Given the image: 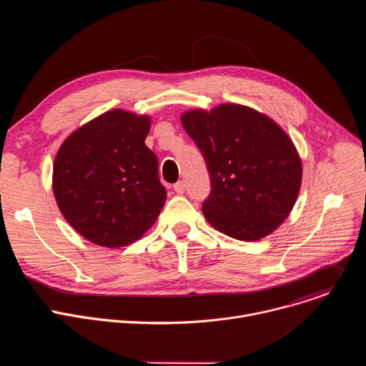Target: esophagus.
<instances>
[{
  "instance_id": "obj_1",
  "label": "esophagus",
  "mask_w": 366,
  "mask_h": 366,
  "mask_svg": "<svg viewBox=\"0 0 366 366\" xmlns=\"http://www.w3.org/2000/svg\"><path fill=\"white\" fill-rule=\"evenodd\" d=\"M174 189L177 194H184L185 191V184L182 181H178L177 184H174Z\"/></svg>"
}]
</instances>
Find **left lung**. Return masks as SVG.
I'll use <instances>...</instances> for the list:
<instances>
[{
    "mask_svg": "<svg viewBox=\"0 0 366 366\" xmlns=\"http://www.w3.org/2000/svg\"><path fill=\"white\" fill-rule=\"evenodd\" d=\"M182 126L204 156L212 192L207 222L244 242L271 234L297 201L302 167L288 134L269 117L240 104L189 110Z\"/></svg>",
    "mask_w": 366,
    "mask_h": 366,
    "instance_id": "8db88e82",
    "label": "left lung"
}]
</instances>
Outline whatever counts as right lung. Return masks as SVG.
<instances>
[{"instance_id":"right-lung-1","label":"right lung","mask_w":366,"mask_h":366,"mask_svg":"<svg viewBox=\"0 0 366 366\" xmlns=\"http://www.w3.org/2000/svg\"><path fill=\"white\" fill-rule=\"evenodd\" d=\"M150 119L112 110L59 147L54 194L66 222L86 240L122 247L140 239L167 201L158 158L144 144Z\"/></svg>"}]
</instances>
